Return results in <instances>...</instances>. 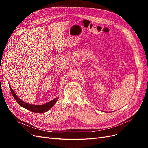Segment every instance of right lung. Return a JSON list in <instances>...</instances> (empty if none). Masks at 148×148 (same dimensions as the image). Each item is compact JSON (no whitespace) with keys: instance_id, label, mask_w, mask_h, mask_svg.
Here are the masks:
<instances>
[{"instance_id":"obj_1","label":"right lung","mask_w":148,"mask_h":148,"mask_svg":"<svg viewBox=\"0 0 148 148\" xmlns=\"http://www.w3.org/2000/svg\"><path fill=\"white\" fill-rule=\"evenodd\" d=\"M10 90H11V94H12L13 97L14 98V99L15 100H16V101L18 103V104L20 106L23 107V108H26V109H27L30 111H32L33 112L37 113H42L47 112L54 104H56V103L57 102V101L58 99V98H59V97H57L56 98H54L53 100L50 101H49V103H47L42 105L31 104L26 103L24 101H23L22 100H21L20 98H19L18 97V96L14 92L13 89H12L11 87L10 86Z\"/></svg>"}]
</instances>
